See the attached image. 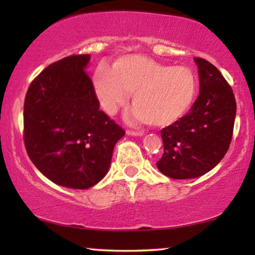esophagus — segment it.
I'll return each instance as SVG.
<instances>
[{"mask_svg":"<svg viewBox=\"0 0 255 255\" xmlns=\"http://www.w3.org/2000/svg\"><path fill=\"white\" fill-rule=\"evenodd\" d=\"M126 133H127V135H131V136H141L142 134H144L142 131H136V130H130V129H128Z\"/></svg>","mask_w":255,"mask_h":255,"instance_id":"1","label":"esophagus"}]
</instances>
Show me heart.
Here are the masks:
<instances>
[{
    "mask_svg": "<svg viewBox=\"0 0 255 255\" xmlns=\"http://www.w3.org/2000/svg\"><path fill=\"white\" fill-rule=\"evenodd\" d=\"M198 78L191 68L172 67L144 55H127L95 74V91L110 115L131 93L130 115L135 121L168 127L191 110L198 95Z\"/></svg>",
    "mask_w": 255,
    "mask_h": 255,
    "instance_id": "b5f03b06",
    "label": "heart"
}]
</instances>
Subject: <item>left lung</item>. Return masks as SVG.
<instances>
[{
  "label": "left lung",
  "instance_id": "1",
  "mask_svg": "<svg viewBox=\"0 0 255 255\" xmlns=\"http://www.w3.org/2000/svg\"><path fill=\"white\" fill-rule=\"evenodd\" d=\"M200 92L187 115L160 130L164 153L157 168L175 180L199 177L225 156L233 137L236 101L221 72L195 57Z\"/></svg>",
  "mask_w": 255,
  "mask_h": 255
}]
</instances>
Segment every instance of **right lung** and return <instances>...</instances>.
Returning <instances> with one entry per match:
<instances>
[{
    "label": "right lung",
    "mask_w": 255,
    "mask_h": 255,
    "mask_svg": "<svg viewBox=\"0 0 255 255\" xmlns=\"http://www.w3.org/2000/svg\"><path fill=\"white\" fill-rule=\"evenodd\" d=\"M90 55L51 63L32 81L24 104L28 157L58 186L87 189L107 175L125 130L99 109L86 71Z\"/></svg>",
    "instance_id": "right-lung-1"
}]
</instances>
